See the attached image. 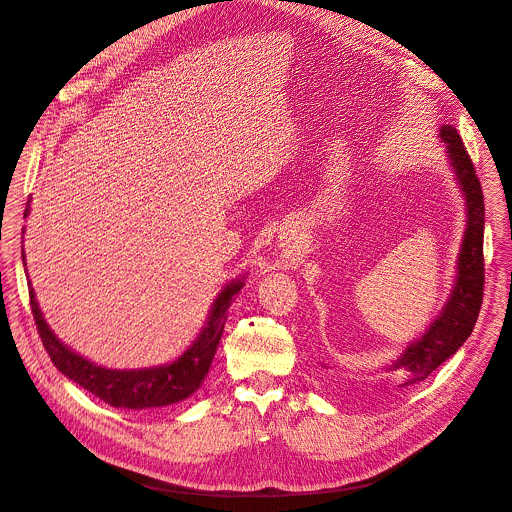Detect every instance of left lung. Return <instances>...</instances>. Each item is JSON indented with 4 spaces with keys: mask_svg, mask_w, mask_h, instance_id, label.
<instances>
[{
    "mask_svg": "<svg viewBox=\"0 0 512 512\" xmlns=\"http://www.w3.org/2000/svg\"><path fill=\"white\" fill-rule=\"evenodd\" d=\"M441 137L447 143L451 166L457 172L459 184L467 201V229L463 248L459 254L457 283L451 299L447 301L441 316L432 322L428 332L408 346L402 359L393 369H406L412 373L410 383L426 379L441 363H445L457 348L469 338L476 326L478 313L484 299V192L476 174L474 162L455 131L445 125Z\"/></svg>",
    "mask_w": 512,
    "mask_h": 512,
    "instance_id": "left-lung-1",
    "label": "left lung"
}]
</instances>
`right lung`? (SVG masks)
<instances>
[{"label": "right lung", "instance_id": "1", "mask_svg": "<svg viewBox=\"0 0 512 512\" xmlns=\"http://www.w3.org/2000/svg\"><path fill=\"white\" fill-rule=\"evenodd\" d=\"M26 213H28V205H26L24 217ZM242 287H244L242 281H235L221 291V295L213 305L207 328L203 330L199 340H196L176 363L166 367L141 369V371H112V369L96 367L90 361L82 359L80 355H75V352L63 346V342H59L55 334L49 330L47 322L41 316V309H38V303L34 301L32 289L28 291V295H30V307H32L38 336H41L43 346L49 352L53 365L71 381L80 383L84 389L92 391L94 396H98L102 402L114 408L141 410V408H160V406L176 404L180 400H186L190 393H194L201 387L213 363L217 344L221 340L227 311L235 295L242 291Z\"/></svg>", "mask_w": 512, "mask_h": 512}]
</instances>
